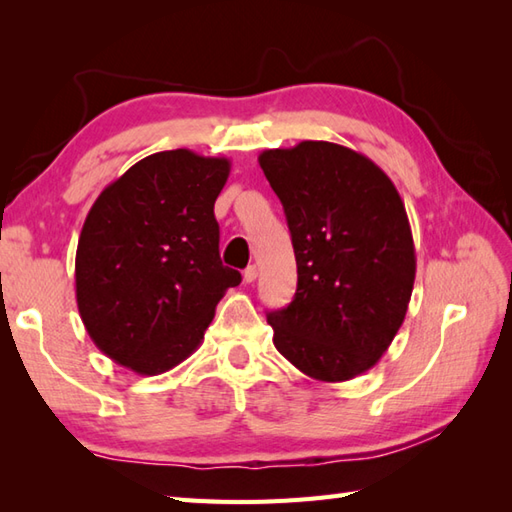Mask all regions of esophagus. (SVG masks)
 <instances>
[{
    "mask_svg": "<svg viewBox=\"0 0 512 512\" xmlns=\"http://www.w3.org/2000/svg\"><path fill=\"white\" fill-rule=\"evenodd\" d=\"M255 279H257V266H248L244 270V281H246V284H253Z\"/></svg>",
    "mask_w": 512,
    "mask_h": 512,
    "instance_id": "34e87169",
    "label": "esophagus"
}]
</instances>
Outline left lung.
<instances>
[{"label": "left lung", "mask_w": 512, "mask_h": 512, "mask_svg": "<svg viewBox=\"0 0 512 512\" xmlns=\"http://www.w3.org/2000/svg\"><path fill=\"white\" fill-rule=\"evenodd\" d=\"M259 167L284 204L297 292L266 314L281 356L341 383L367 372L405 321L416 250L405 204L367 156L325 140L266 149Z\"/></svg>", "instance_id": "1"}]
</instances>
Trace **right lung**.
<instances>
[{"label": "right lung", "instance_id": "obj_1", "mask_svg": "<svg viewBox=\"0 0 512 512\" xmlns=\"http://www.w3.org/2000/svg\"><path fill=\"white\" fill-rule=\"evenodd\" d=\"M231 160L158 151L96 198L76 246V306L103 354L140 376L191 356L224 292L242 275L222 266L213 206Z\"/></svg>", "mask_w": 512, "mask_h": 512}]
</instances>
